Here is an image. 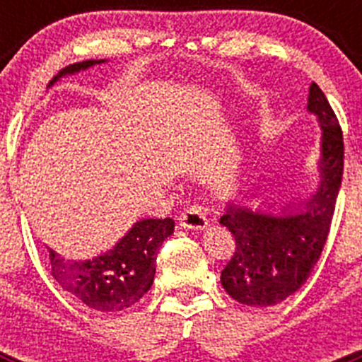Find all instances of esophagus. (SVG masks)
Returning <instances> with one entry per match:
<instances>
[{
	"mask_svg": "<svg viewBox=\"0 0 362 362\" xmlns=\"http://www.w3.org/2000/svg\"><path fill=\"white\" fill-rule=\"evenodd\" d=\"M179 223H181L183 228L201 230L209 225V219H206V214H204L199 206H190V209L181 212V216H179Z\"/></svg>",
	"mask_w": 362,
	"mask_h": 362,
	"instance_id": "1",
	"label": "esophagus"
}]
</instances>
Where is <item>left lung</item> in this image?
<instances>
[{
  "label": "left lung",
  "instance_id": "obj_1",
  "mask_svg": "<svg viewBox=\"0 0 362 362\" xmlns=\"http://www.w3.org/2000/svg\"><path fill=\"white\" fill-rule=\"evenodd\" d=\"M308 110L319 117L322 129V181L305 212L272 216L228 206L219 219L235 239L221 284L241 305L264 308L296 293L317 264L330 233L344 170L343 130L315 83L310 86Z\"/></svg>",
  "mask_w": 362,
  "mask_h": 362
}]
</instances>
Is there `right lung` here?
<instances>
[{
	"label": "right lung",
	"instance_id": "obj_1",
	"mask_svg": "<svg viewBox=\"0 0 362 362\" xmlns=\"http://www.w3.org/2000/svg\"><path fill=\"white\" fill-rule=\"evenodd\" d=\"M95 63H103V59L72 63L59 70L50 85L65 74L88 69ZM170 233H174V219L170 217L137 221L112 250L85 263L63 259L49 248L50 276L88 308L119 312L137 303L150 290L159 246Z\"/></svg>",
	"mask_w": 362,
	"mask_h": 362
}]
</instances>
